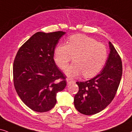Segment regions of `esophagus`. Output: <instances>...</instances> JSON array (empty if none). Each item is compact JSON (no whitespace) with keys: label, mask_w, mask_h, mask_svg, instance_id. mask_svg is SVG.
Here are the masks:
<instances>
[{"label":"esophagus","mask_w":132,"mask_h":132,"mask_svg":"<svg viewBox=\"0 0 132 132\" xmlns=\"http://www.w3.org/2000/svg\"><path fill=\"white\" fill-rule=\"evenodd\" d=\"M66 81H67V83H68V84H69V83H71V82H72V81H73L72 79H71V78H68L67 79H66Z\"/></svg>","instance_id":"1"}]
</instances>
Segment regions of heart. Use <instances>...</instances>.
<instances>
[{
    "label": "heart",
    "mask_w": 132,
    "mask_h": 132,
    "mask_svg": "<svg viewBox=\"0 0 132 132\" xmlns=\"http://www.w3.org/2000/svg\"><path fill=\"white\" fill-rule=\"evenodd\" d=\"M74 63L66 70L71 76L83 74L85 78L96 76L102 69L108 56L106 46L96 39L83 35H76L68 39V44H59L54 49L56 65L64 69L73 59Z\"/></svg>",
    "instance_id": "heart-1"
}]
</instances>
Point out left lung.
Listing matches in <instances>:
<instances>
[{"label": "left lung", "instance_id": "obj_1", "mask_svg": "<svg viewBox=\"0 0 132 132\" xmlns=\"http://www.w3.org/2000/svg\"><path fill=\"white\" fill-rule=\"evenodd\" d=\"M110 54L99 74L86 81H77L74 106L81 114L92 115L104 110L114 99L122 74L121 58L109 42Z\"/></svg>", "mask_w": 132, "mask_h": 132}]
</instances>
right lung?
Wrapping results in <instances>:
<instances>
[{
	"mask_svg": "<svg viewBox=\"0 0 132 132\" xmlns=\"http://www.w3.org/2000/svg\"><path fill=\"white\" fill-rule=\"evenodd\" d=\"M65 33H36L20 47L15 57V89L22 101L36 112H46L54 107L56 93L66 86L65 76L54 60L55 48Z\"/></svg>",
	"mask_w": 132,
	"mask_h": 132,
	"instance_id": "1",
	"label": "right lung"
}]
</instances>
